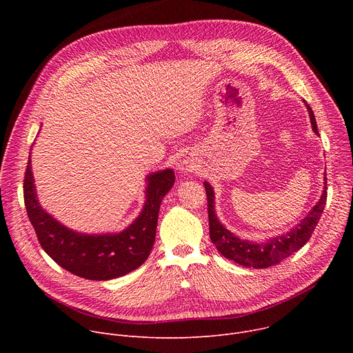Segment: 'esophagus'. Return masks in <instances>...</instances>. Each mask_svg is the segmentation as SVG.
<instances>
[{
  "mask_svg": "<svg viewBox=\"0 0 353 353\" xmlns=\"http://www.w3.org/2000/svg\"><path fill=\"white\" fill-rule=\"evenodd\" d=\"M181 170H185V172H187L188 168H187V166H181Z\"/></svg>",
  "mask_w": 353,
  "mask_h": 353,
  "instance_id": "1",
  "label": "esophagus"
}]
</instances>
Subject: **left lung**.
<instances>
[{"label": "left lung", "mask_w": 353, "mask_h": 353, "mask_svg": "<svg viewBox=\"0 0 353 353\" xmlns=\"http://www.w3.org/2000/svg\"><path fill=\"white\" fill-rule=\"evenodd\" d=\"M305 105L309 110L313 130L316 134H319L314 113L306 102ZM324 184L327 185V177ZM204 187H205L207 199H208L207 203H208V219H210V237L212 243L216 245L218 251L223 257L233 260L240 265L253 267L259 270L268 268L281 263L282 260L293 254L294 251H297L300 247H303L310 240L327 203V187H324L323 195L319 199L316 207L290 232L263 243H253V241L239 239L232 232H229L223 225H221V222L215 215V208H214V198H215L214 190L207 181H204Z\"/></svg>", "instance_id": "obj_1"}]
</instances>
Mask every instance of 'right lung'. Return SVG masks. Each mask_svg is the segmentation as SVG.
<instances>
[{
    "label": "right lung",
    "mask_w": 353,
    "mask_h": 353,
    "mask_svg": "<svg viewBox=\"0 0 353 353\" xmlns=\"http://www.w3.org/2000/svg\"><path fill=\"white\" fill-rule=\"evenodd\" d=\"M173 184L172 169L148 176L146 203L141 215L117 234L77 233L44 212L36 198L30 159L25 172L23 199L37 240L50 257L77 276L109 281L137 270L149 257L155 243L162 198Z\"/></svg>",
    "instance_id": "right-lung-1"
}]
</instances>
